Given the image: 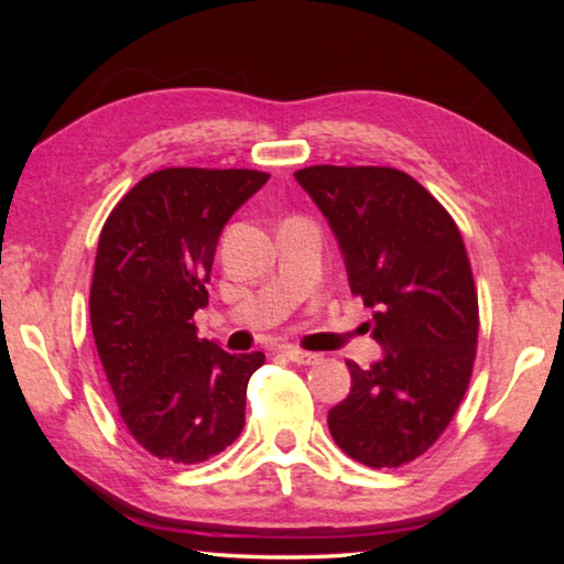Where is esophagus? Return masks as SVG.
Wrapping results in <instances>:
<instances>
[{
  "mask_svg": "<svg viewBox=\"0 0 564 564\" xmlns=\"http://www.w3.org/2000/svg\"><path fill=\"white\" fill-rule=\"evenodd\" d=\"M283 356L299 362V366H316V362H321V356L318 352H311V350H301V348H293V346H285L283 348Z\"/></svg>",
  "mask_w": 564,
  "mask_h": 564,
  "instance_id": "34e87169",
  "label": "esophagus"
}]
</instances>
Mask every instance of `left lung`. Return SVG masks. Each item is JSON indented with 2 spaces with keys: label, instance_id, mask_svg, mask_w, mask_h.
Segmentation results:
<instances>
[{
  "label": "left lung",
  "instance_id": "obj_1",
  "mask_svg": "<svg viewBox=\"0 0 564 564\" xmlns=\"http://www.w3.org/2000/svg\"><path fill=\"white\" fill-rule=\"evenodd\" d=\"M293 176L328 218L386 350L370 368L348 360L330 435L352 460L400 467L445 433L473 376L480 316L460 228L405 171L321 164Z\"/></svg>",
  "mask_w": 564,
  "mask_h": 564
}]
</instances>
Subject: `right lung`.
Segmentation results:
<instances>
[{
  "label": "right lung",
  "mask_w": 564,
  "mask_h": 564,
  "mask_svg": "<svg viewBox=\"0 0 564 564\" xmlns=\"http://www.w3.org/2000/svg\"><path fill=\"white\" fill-rule=\"evenodd\" d=\"M269 174L161 169L113 206L101 228L89 295L91 333L119 415L159 460L196 465L243 431L246 386L261 350L231 356L198 338L216 243Z\"/></svg>",
  "instance_id": "right-lung-1"
}]
</instances>
